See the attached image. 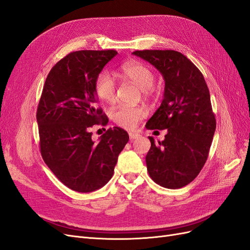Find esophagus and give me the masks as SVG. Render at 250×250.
Instances as JSON below:
<instances>
[{
    "instance_id": "obj_1",
    "label": "esophagus",
    "mask_w": 250,
    "mask_h": 250,
    "mask_svg": "<svg viewBox=\"0 0 250 250\" xmlns=\"http://www.w3.org/2000/svg\"><path fill=\"white\" fill-rule=\"evenodd\" d=\"M140 137V134L137 133V132H133V131H130L129 132V139L132 141L134 139H138Z\"/></svg>"
}]
</instances>
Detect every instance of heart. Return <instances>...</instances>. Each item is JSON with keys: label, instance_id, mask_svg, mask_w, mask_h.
Instances as JSON below:
<instances>
[{"label": "heart", "instance_id": "heart-1", "mask_svg": "<svg viewBox=\"0 0 250 250\" xmlns=\"http://www.w3.org/2000/svg\"><path fill=\"white\" fill-rule=\"evenodd\" d=\"M122 76L138 85L142 92L149 96L153 93V83L155 74L147 64L139 62H128L120 67ZM95 90L97 96L104 102H112L116 98V82L109 72L102 71L96 78ZM146 109L142 106H130L120 105L111 112L112 120L121 126L132 129L139 124L140 121L146 117Z\"/></svg>", "mask_w": 250, "mask_h": 250}]
</instances>
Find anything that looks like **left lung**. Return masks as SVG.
<instances>
[{"label":"left lung","instance_id":"1","mask_svg":"<svg viewBox=\"0 0 250 250\" xmlns=\"http://www.w3.org/2000/svg\"><path fill=\"white\" fill-rule=\"evenodd\" d=\"M132 54L154 65L165 79L163 102L146 128L168 132L158 144L149 137V175L164 188H183L203 168L216 130L207 82L198 67L177 51L143 50Z\"/></svg>","mask_w":250,"mask_h":250}]
</instances>
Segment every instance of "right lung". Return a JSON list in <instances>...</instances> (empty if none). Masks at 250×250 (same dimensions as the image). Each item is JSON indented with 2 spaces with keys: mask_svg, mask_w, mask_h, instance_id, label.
I'll list each match as a JSON object with an SVG mask.
<instances>
[{
  "mask_svg": "<svg viewBox=\"0 0 250 250\" xmlns=\"http://www.w3.org/2000/svg\"><path fill=\"white\" fill-rule=\"evenodd\" d=\"M116 50H83L67 54L52 67L37 106L43 162L73 191L94 192L112 177L118 156L129 140L113 127L94 142L90 128L108 119L97 106L95 81Z\"/></svg>",
  "mask_w": 250,
  "mask_h": 250,
  "instance_id": "right-lung-1",
  "label": "right lung"
}]
</instances>
